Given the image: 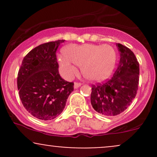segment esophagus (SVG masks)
I'll return each mask as SVG.
<instances>
[{
  "instance_id": "1",
  "label": "esophagus",
  "mask_w": 157,
  "mask_h": 157,
  "mask_svg": "<svg viewBox=\"0 0 157 157\" xmlns=\"http://www.w3.org/2000/svg\"><path fill=\"white\" fill-rule=\"evenodd\" d=\"M81 84L80 82H75V86H74V87H75V89H77V88H79L80 87V86H81Z\"/></svg>"
}]
</instances>
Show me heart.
<instances>
[{"label":"heart","instance_id":"heart-1","mask_svg":"<svg viewBox=\"0 0 157 157\" xmlns=\"http://www.w3.org/2000/svg\"><path fill=\"white\" fill-rule=\"evenodd\" d=\"M63 52L59 66L61 75L67 79L77 73V65L82 66V75L89 80H105L112 72L117 59L114 48L108 44L70 45Z\"/></svg>","mask_w":157,"mask_h":157}]
</instances>
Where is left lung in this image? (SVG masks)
<instances>
[{"label": "left lung", "mask_w": 157, "mask_h": 157, "mask_svg": "<svg viewBox=\"0 0 157 157\" xmlns=\"http://www.w3.org/2000/svg\"><path fill=\"white\" fill-rule=\"evenodd\" d=\"M120 58L113 77L105 82L92 85L91 103L93 109L106 117L123 112L137 93L140 65L130 48L117 44Z\"/></svg>", "instance_id": "left-lung-1"}]
</instances>
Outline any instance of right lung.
<instances>
[{
  "mask_svg": "<svg viewBox=\"0 0 157 157\" xmlns=\"http://www.w3.org/2000/svg\"><path fill=\"white\" fill-rule=\"evenodd\" d=\"M64 40L43 44L25 56L17 74V89L24 108L33 117L51 120L63 111L74 82L60 77L56 52Z\"/></svg>",
  "mask_w": 157,
  "mask_h": 157,
  "instance_id": "add662e5",
  "label": "right lung"
}]
</instances>
